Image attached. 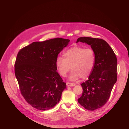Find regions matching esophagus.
I'll return each mask as SVG.
<instances>
[{
	"label": "esophagus",
	"mask_w": 129,
	"mask_h": 129,
	"mask_svg": "<svg viewBox=\"0 0 129 129\" xmlns=\"http://www.w3.org/2000/svg\"><path fill=\"white\" fill-rule=\"evenodd\" d=\"M66 85L68 87H72V86H75L76 85V84L74 83H69V82H67Z\"/></svg>",
	"instance_id": "1"
}]
</instances>
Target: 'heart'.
<instances>
[{"mask_svg": "<svg viewBox=\"0 0 129 129\" xmlns=\"http://www.w3.org/2000/svg\"><path fill=\"white\" fill-rule=\"evenodd\" d=\"M64 58L59 57L56 61V65L60 75L65 77L70 69L72 72L69 79L78 81L80 78L87 79L93 70L95 55L93 49L82 46H73L64 52Z\"/></svg>", "mask_w": 129, "mask_h": 129, "instance_id": "b5f03b06", "label": "heart"}]
</instances>
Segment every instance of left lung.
<instances>
[{"instance_id": "left-lung-1", "label": "left lung", "mask_w": 129, "mask_h": 129, "mask_svg": "<svg viewBox=\"0 0 129 129\" xmlns=\"http://www.w3.org/2000/svg\"><path fill=\"white\" fill-rule=\"evenodd\" d=\"M81 42L91 46L95 55L94 66L88 80L81 85L83 88L79 103L86 109L93 111L102 107L109 100L117 81V61L112 48L102 39L80 37Z\"/></svg>"}]
</instances>
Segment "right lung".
I'll list each match as a JSON object with an SVG mask.
<instances>
[{
    "label": "right lung",
    "mask_w": 129,
    "mask_h": 129,
    "mask_svg": "<svg viewBox=\"0 0 129 129\" xmlns=\"http://www.w3.org/2000/svg\"><path fill=\"white\" fill-rule=\"evenodd\" d=\"M69 41L56 38L34 42L18 52L15 76L22 95L33 107L45 111L60 101L66 84L57 71L56 61Z\"/></svg>",
    "instance_id": "right-lung-1"
}]
</instances>
